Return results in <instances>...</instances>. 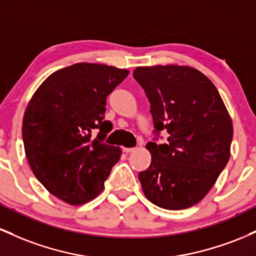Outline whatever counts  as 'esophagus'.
I'll return each mask as SVG.
<instances>
[{"label": "esophagus", "mask_w": 256, "mask_h": 256, "mask_svg": "<svg viewBox=\"0 0 256 256\" xmlns=\"http://www.w3.org/2000/svg\"><path fill=\"white\" fill-rule=\"evenodd\" d=\"M122 150H124L125 152H132L136 150V148H124Z\"/></svg>", "instance_id": "1"}]
</instances>
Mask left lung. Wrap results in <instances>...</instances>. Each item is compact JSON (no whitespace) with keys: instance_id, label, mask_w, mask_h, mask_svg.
<instances>
[{"instance_id":"obj_1","label":"left lung","mask_w":256,"mask_h":256,"mask_svg":"<svg viewBox=\"0 0 256 256\" xmlns=\"http://www.w3.org/2000/svg\"><path fill=\"white\" fill-rule=\"evenodd\" d=\"M134 78L150 104L155 130L146 143L150 166L140 172L152 204L185 210L207 195L230 158L232 122L219 91L204 73L189 66L137 67ZM169 134L164 145L154 142Z\"/></svg>"}]
</instances>
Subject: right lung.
Returning a JSON list of instances; mask_svg holds the SVG:
<instances>
[{"mask_svg": "<svg viewBox=\"0 0 256 256\" xmlns=\"http://www.w3.org/2000/svg\"><path fill=\"white\" fill-rule=\"evenodd\" d=\"M128 74L107 64H74L49 76L26 108L22 140L32 172L67 204H83L100 195L119 161V146L104 142L112 130L104 119L107 96Z\"/></svg>", "mask_w": 256, "mask_h": 256, "instance_id": "right-lung-1", "label": "right lung"}]
</instances>
